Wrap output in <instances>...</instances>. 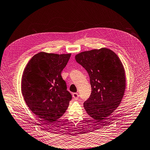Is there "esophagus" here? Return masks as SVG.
Listing matches in <instances>:
<instances>
[{"instance_id": "esophagus-1", "label": "esophagus", "mask_w": 150, "mask_h": 150, "mask_svg": "<svg viewBox=\"0 0 150 150\" xmlns=\"http://www.w3.org/2000/svg\"><path fill=\"white\" fill-rule=\"evenodd\" d=\"M72 97H73V98H74V99L76 100V99H78V98H79V94H78L77 93H73V94H72Z\"/></svg>"}]
</instances>
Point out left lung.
I'll use <instances>...</instances> for the list:
<instances>
[{
  "instance_id": "1",
  "label": "left lung",
  "mask_w": 150,
  "mask_h": 150,
  "mask_svg": "<svg viewBox=\"0 0 150 150\" xmlns=\"http://www.w3.org/2000/svg\"><path fill=\"white\" fill-rule=\"evenodd\" d=\"M75 59L90 76L91 93L84 107L95 122L103 125L105 118L116 110L123 98L126 89L124 66L116 53L107 48L81 52Z\"/></svg>"
}]
</instances>
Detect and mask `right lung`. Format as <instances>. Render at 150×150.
<instances>
[{
    "mask_svg": "<svg viewBox=\"0 0 150 150\" xmlns=\"http://www.w3.org/2000/svg\"><path fill=\"white\" fill-rule=\"evenodd\" d=\"M71 56L40 52L26 64L21 78V93L31 111L51 124L66 112L72 99L61 73Z\"/></svg>",
    "mask_w": 150,
    "mask_h": 150,
    "instance_id": "add662e5",
    "label": "right lung"
}]
</instances>
